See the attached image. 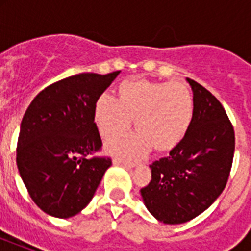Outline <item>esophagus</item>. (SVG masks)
<instances>
[{"mask_svg": "<svg viewBox=\"0 0 251 251\" xmlns=\"http://www.w3.org/2000/svg\"><path fill=\"white\" fill-rule=\"evenodd\" d=\"M113 164L114 165H122V167L127 168V169H131V168H134L135 165H137V163L135 161H133V163H129V161H124L121 160V159H113Z\"/></svg>", "mask_w": 251, "mask_h": 251, "instance_id": "1", "label": "esophagus"}]
</instances>
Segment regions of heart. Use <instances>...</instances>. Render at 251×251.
<instances>
[{"instance_id": "b5f03b06", "label": "heart", "mask_w": 251, "mask_h": 251, "mask_svg": "<svg viewBox=\"0 0 251 251\" xmlns=\"http://www.w3.org/2000/svg\"><path fill=\"white\" fill-rule=\"evenodd\" d=\"M194 101L189 87L181 82L125 80L117 99L101 95L95 104V122L104 139L117 137L135 117L138 133L108 142V151L117 156L137 157L150 147L156 152L176 149L186 135Z\"/></svg>"}]
</instances>
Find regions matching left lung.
I'll return each instance as SVG.
<instances>
[{
  "instance_id": "1",
  "label": "left lung",
  "mask_w": 251,
  "mask_h": 251,
  "mask_svg": "<svg viewBox=\"0 0 251 251\" xmlns=\"http://www.w3.org/2000/svg\"><path fill=\"white\" fill-rule=\"evenodd\" d=\"M194 110L186 135L167 157L153 161L151 181L141 194L151 214L181 224L207 210L224 190L234 155V130L218 99L186 78Z\"/></svg>"
}]
</instances>
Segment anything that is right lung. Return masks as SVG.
Segmentation results:
<instances>
[{"label":"right lung","instance_id":"1","mask_svg":"<svg viewBox=\"0 0 251 251\" xmlns=\"http://www.w3.org/2000/svg\"><path fill=\"white\" fill-rule=\"evenodd\" d=\"M120 72L80 73L45 87L25 110L17 145V165L32 201L45 214L72 218L90 203L108 156H96L102 142L95 104Z\"/></svg>","mask_w":251,"mask_h":251}]
</instances>
